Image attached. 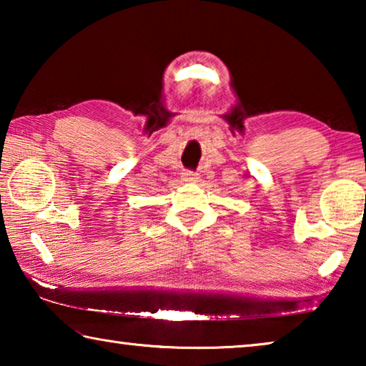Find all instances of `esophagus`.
Segmentation results:
<instances>
[{
	"instance_id": "esophagus-1",
	"label": "esophagus",
	"mask_w": 366,
	"mask_h": 366,
	"mask_svg": "<svg viewBox=\"0 0 366 366\" xmlns=\"http://www.w3.org/2000/svg\"><path fill=\"white\" fill-rule=\"evenodd\" d=\"M198 174H195V172H192V171H187V172H184V181L185 182H198Z\"/></svg>"
}]
</instances>
